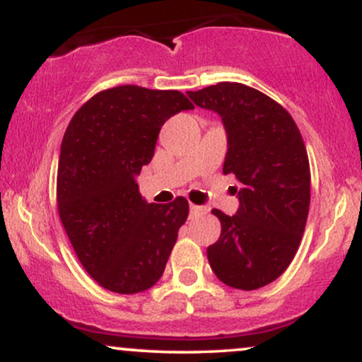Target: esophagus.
<instances>
[{
	"label": "esophagus",
	"mask_w": 362,
	"mask_h": 362,
	"mask_svg": "<svg viewBox=\"0 0 362 362\" xmlns=\"http://www.w3.org/2000/svg\"><path fill=\"white\" fill-rule=\"evenodd\" d=\"M202 207L201 206H195V204H190V214L195 216V214H201L202 213Z\"/></svg>",
	"instance_id": "34e87169"
}]
</instances>
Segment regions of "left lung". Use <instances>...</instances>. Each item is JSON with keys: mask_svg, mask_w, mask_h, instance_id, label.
Wrapping results in <instances>:
<instances>
[{"mask_svg": "<svg viewBox=\"0 0 362 362\" xmlns=\"http://www.w3.org/2000/svg\"><path fill=\"white\" fill-rule=\"evenodd\" d=\"M195 105L223 120L228 151L223 173L240 182L238 211L213 209L221 221L207 260L219 281L253 291L276 281L300 247L310 209V163L296 122L262 91L223 81L187 91Z\"/></svg>", "mask_w": 362, "mask_h": 362, "instance_id": "8db88e82", "label": "left lung"}]
</instances>
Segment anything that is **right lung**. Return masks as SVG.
Instances as JSON below:
<instances>
[{
    "label": "right lung",
    "mask_w": 362,
    "mask_h": 362,
    "mask_svg": "<svg viewBox=\"0 0 362 362\" xmlns=\"http://www.w3.org/2000/svg\"><path fill=\"white\" fill-rule=\"evenodd\" d=\"M194 109L177 90L122 85L91 97L61 143L57 211L85 271L102 288L134 294L156 284L189 216V202L148 204L136 177L160 129Z\"/></svg>",
    "instance_id": "1"
}]
</instances>
